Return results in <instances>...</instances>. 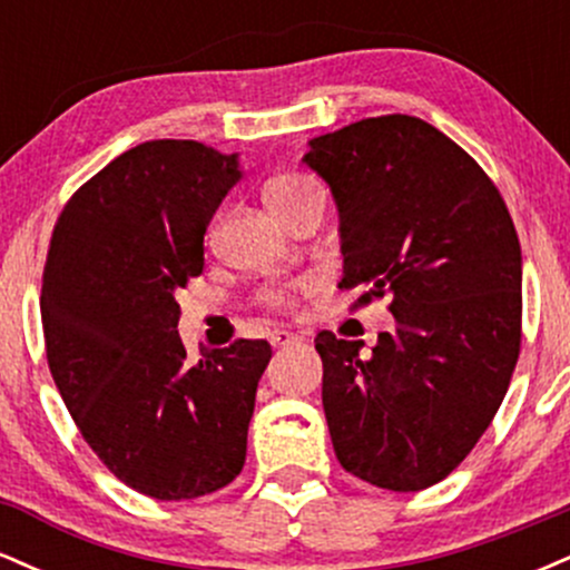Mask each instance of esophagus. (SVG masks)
Wrapping results in <instances>:
<instances>
[{"label":"esophagus","instance_id":"34e87169","mask_svg":"<svg viewBox=\"0 0 570 570\" xmlns=\"http://www.w3.org/2000/svg\"><path fill=\"white\" fill-rule=\"evenodd\" d=\"M299 340H303V337H299L297 332H289V330H276L271 335L273 345H292V343H299Z\"/></svg>","mask_w":570,"mask_h":570}]
</instances>
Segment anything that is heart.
Segmentation results:
<instances>
[{"instance_id":"b5f03b06","label":"heart","mask_w":570,"mask_h":570,"mask_svg":"<svg viewBox=\"0 0 570 570\" xmlns=\"http://www.w3.org/2000/svg\"><path fill=\"white\" fill-rule=\"evenodd\" d=\"M265 203L276 217L289 225V222L303 212L305 206H311L313 200H324L322 189L313 179H307L303 174H278L273 176L265 185ZM305 289V281H289V284H273L263 289V299L273 307H284L289 303V294Z\"/></svg>"}]
</instances>
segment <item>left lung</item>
<instances>
[{
    "instance_id": "1",
    "label": "left lung",
    "mask_w": 570,
    "mask_h": 570,
    "mask_svg": "<svg viewBox=\"0 0 570 570\" xmlns=\"http://www.w3.org/2000/svg\"><path fill=\"white\" fill-rule=\"evenodd\" d=\"M305 163L340 212L343 281L391 303L372 353L322 330V402L340 466L410 493L444 480L499 412L520 356L522 254L499 187L421 117L316 136Z\"/></svg>"
}]
</instances>
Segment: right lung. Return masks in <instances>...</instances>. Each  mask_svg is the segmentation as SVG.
I'll list each match as a JSON object with an SVG mask.
<instances>
[{
  "instance_id": "add662e5",
  "label": "right lung",
  "mask_w": 570,
  "mask_h": 570,
  "mask_svg": "<svg viewBox=\"0 0 570 570\" xmlns=\"http://www.w3.org/2000/svg\"><path fill=\"white\" fill-rule=\"evenodd\" d=\"M238 179L235 155L144 141L90 176L50 235V375L98 461L149 499H200L246 461L271 343L235 340L189 364L176 332V292L203 273V235Z\"/></svg>"
}]
</instances>
